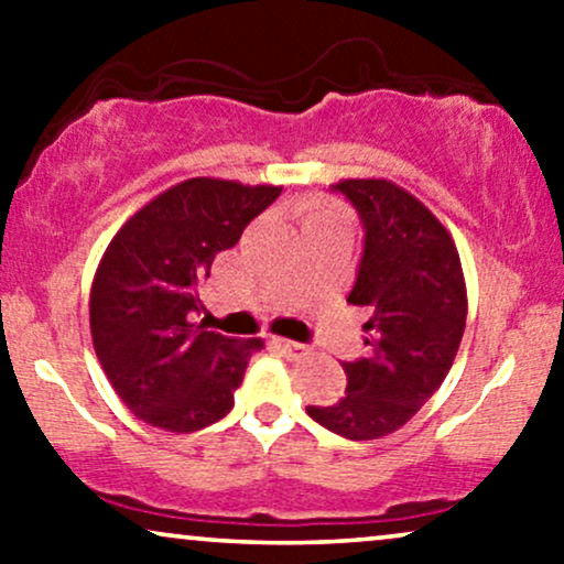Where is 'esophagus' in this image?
Here are the masks:
<instances>
[{
  "instance_id": "34e87169",
  "label": "esophagus",
  "mask_w": 564,
  "mask_h": 564,
  "mask_svg": "<svg viewBox=\"0 0 564 564\" xmlns=\"http://www.w3.org/2000/svg\"><path fill=\"white\" fill-rule=\"evenodd\" d=\"M273 345L281 349L283 355H289V358H304V355H310V347L307 345H300V341H291V339H275Z\"/></svg>"
}]
</instances>
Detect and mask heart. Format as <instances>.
Returning <instances> with one entry per match:
<instances>
[{
	"label": "heart",
	"mask_w": 564,
	"mask_h": 564,
	"mask_svg": "<svg viewBox=\"0 0 564 564\" xmlns=\"http://www.w3.org/2000/svg\"><path fill=\"white\" fill-rule=\"evenodd\" d=\"M334 215H341V212L334 209V206H328V204L315 206V212H313V217H334Z\"/></svg>",
	"instance_id": "obj_1"
}]
</instances>
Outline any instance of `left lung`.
Listing matches in <instances>:
<instances>
[{
	"label": "left lung",
	"mask_w": 564,
	"mask_h": 564,
	"mask_svg": "<svg viewBox=\"0 0 564 564\" xmlns=\"http://www.w3.org/2000/svg\"><path fill=\"white\" fill-rule=\"evenodd\" d=\"M358 209L366 228L358 281L347 302L371 310V355L341 364L345 398L307 405L321 426L347 440L400 430L443 379L467 326V283L456 243L416 196L390 180L332 185Z\"/></svg>",
	"instance_id": "1"
}]
</instances>
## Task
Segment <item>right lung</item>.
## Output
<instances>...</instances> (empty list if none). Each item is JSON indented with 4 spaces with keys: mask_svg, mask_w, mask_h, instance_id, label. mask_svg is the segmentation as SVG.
<instances>
[{
    "mask_svg": "<svg viewBox=\"0 0 564 564\" xmlns=\"http://www.w3.org/2000/svg\"><path fill=\"white\" fill-rule=\"evenodd\" d=\"M281 191L185 180L148 200L108 243L89 291V332L108 381L140 422L185 435L232 408V392L264 341L191 323L196 286Z\"/></svg>",
    "mask_w": 564,
    "mask_h": 564,
    "instance_id": "right-lung-1",
    "label": "right lung"
}]
</instances>
